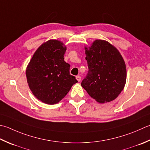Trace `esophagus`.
<instances>
[{
	"label": "esophagus",
	"instance_id": "esophagus-1",
	"mask_svg": "<svg viewBox=\"0 0 150 150\" xmlns=\"http://www.w3.org/2000/svg\"><path fill=\"white\" fill-rule=\"evenodd\" d=\"M76 79H77V80L79 82H80L81 80V77H80V76H77V77H76Z\"/></svg>",
	"mask_w": 150,
	"mask_h": 150
}]
</instances>
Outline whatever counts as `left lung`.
Instances as JSON below:
<instances>
[{
    "mask_svg": "<svg viewBox=\"0 0 150 150\" xmlns=\"http://www.w3.org/2000/svg\"><path fill=\"white\" fill-rule=\"evenodd\" d=\"M89 71L81 86L99 103L110 102L124 90L127 78L125 61L107 41L96 40L84 47Z\"/></svg>",
    "mask_w": 150,
    "mask_h": 150,
    "instance_id": "8db88e82",
    "label": "left lung"
}]
</instances>
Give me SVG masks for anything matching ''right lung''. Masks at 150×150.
Returning <instances> with one entry per match:
<instances>
[{
	"instance_id": "obj_1",
	"label": "right lung",
	"mask_w": 150,
	"mask_h": 150,
	"mask_svg": "<svg viewBox=\"0 0 150 150\" xmlns=\"http://www.w3.org/2000/svg\"><path fill=\"white\" fill-rule=\"evenodd\" d=\"M66 47L58 40H49L38 48L26 69L32 93L48 105L57 104L77 83L69 73L70 65L64 61Z\"/></svg>"
}]
</instances>
